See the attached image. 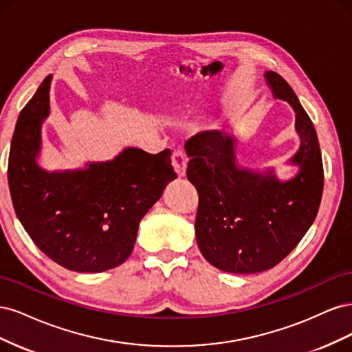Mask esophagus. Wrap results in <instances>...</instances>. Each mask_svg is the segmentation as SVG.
<instances>
[{
  "mask_svg": "<svg viewBox=\"0 0 352 352\" xmlns=\"http://www.w3.org/2000/svg\"><path fill=\"white\" fill-rule=\"evenodd\" d=\"M172 164L175 172L179 177H184L186 175V158L180 151H173L172 154Z\"/></svg>",
  "mask_w": 352,
  "mask_h": 352,
  "instance_id": "obj_1",
  "label": "esophagus"
}]
</instances>
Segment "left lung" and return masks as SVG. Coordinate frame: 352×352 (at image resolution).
Here are the masks:
<instances>
[{
    "label": "left lung",
    "mask_w": 352,
    "mask_h": 352,
    "mask_svg": "<svg viewBox=\"0 0 352 352\" xmlns=\"http://www.w3.org/2000/svg\"><path fill=\"white\" fill-rule=\"evenodd\" d=\"M274 100L295 111L300 148L289 160L298 173L279 180L274 170L242 167L235 136L207 131L186 142L190 158L186 176L198 190L197 243L219 270L250 274L279 264L313 225L323 194L320 145L310 117L287 82L276 72L264 73Z\"/></svg>",
    "instance_id": "1"
}]
</instances>
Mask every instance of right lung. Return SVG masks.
Instances as JSON below:
<instances>
[{"label": "right lung", "instance_id": "add662e5", "mask_svg": "<svg viewBox=\"0 0 352 352\" xmlns=\"http://www.w3.org/2000/svg\"><path fill=\"white\" fill-rule=\"evenodd\" d=\"M52 74L20 111L8 157L16 214L30 239L65 269L100 273L132 254L142 217L176 179L170 150L127 146L113 160L48 172L38 164Z\"/></svg>", "mask_w": 352, "mask_h": 352}]
</instances>
